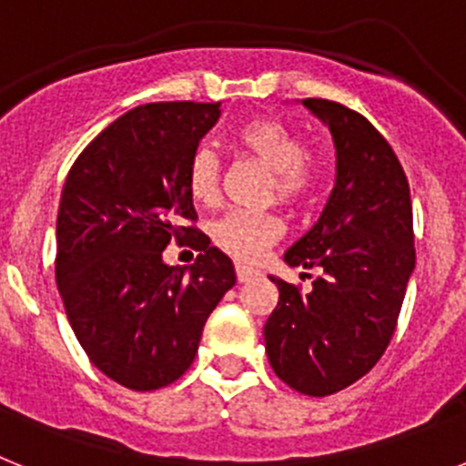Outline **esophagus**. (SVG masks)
Returning a JSON list of instances; mask_svg holds the SVG:
<instances>
[{
	"label": "esophagus",
	"mask_w": 466,
	"mask_h": 466,
	"mask_svg": "<svg viewBox=\"0 0 466 466\" xmlns=\"http://www.w3.org/2000/svg\"><path fill=\"white\" fill-rule=\"evenodd\" d=\"M236 275H238V282H249V279L258 278V270L252 268V266H247V263H236Z\"/></svg>",
	"instance_id": "esophagus-1"
}]
</instances>
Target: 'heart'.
<instances>
[{
    "label": "heart",
    "instance_id": "b5f03b06",
    "mask_svg": "<svg viewBox=\"0 0 466 466\" xmlns=\"http://www.w3.org/2000/svg\"><path fill=\"white\" fill-rule=\"evenodd\" d=\"M238 144L249 156L275 172V191L284 203H300L317 187V170L303 158V142L289 126L275 118H257L238 130ZM187 187L200 205H212L219 196V158L209 147H198L188 158ZM282 236V221L275 214L233 209L212 224V240L238 258H257Z\"/></svg>",
    "mask_w": 466,
    "mask_h": 466
}]
</instances>
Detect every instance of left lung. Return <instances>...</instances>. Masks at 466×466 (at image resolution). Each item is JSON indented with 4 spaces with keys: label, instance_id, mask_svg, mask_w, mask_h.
Returning <instances> with one entry per match:
<instances>
[{
    "label": "left lung",
    "instance_id": "1",
    "mask_svg": "<svg viewBox=\"0 0 466 466\" xmlns=\"http://www.w3.org/2000/svg\"><path fill=\"white\" fill-rule=\"evenodd\" d=\"M300 105L331 133L336 182L284 263L322 275L308 294L268 275L279 300L263 339L279 380L327 397L366 376L390 345L415 270L413 208L401 163L371 123L339 102Z\"/></svg>",
    "mask_w": 466,
    "mask_h": 466
}]
</instances>
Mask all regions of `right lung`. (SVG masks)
Returning a JSON list of instances; mask_svg holds the SVG:
<instances>
[{
  "mask_svg": "<svg viewBox=\"0 0 466 466\" xmlns=\"http://www.w3.org/2000/svg\"><path fill=\"white\" fill-rule=\"evenodd\" d=\"M221 102H154L123 114L76 158L60 196L56 282L74 336L118 385L149 392L187 373L203 327L236 284L233 261L198 228L188 158ZM204 252L167 267L172 237Z\"/></svg>",
  "mask_w": 466,
  "mask_h": 466,
  "instance_id": "add662e5",
  "label": "right lung"
}]
</instances>
